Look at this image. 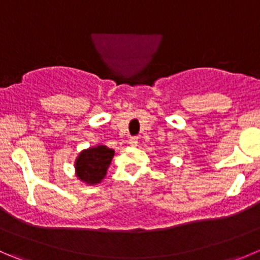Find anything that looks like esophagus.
Returning a JSON list of instances; mask_svg holds the SVG:
<instances>
[{
	"label": "esophagus",
	"mask_w": 260,
	"mask_h": 260,
	"mask_svg": "<svg viewBox=\"0 0 260 260\" xmlns=\"http://www.w3.org/2000/svg\"><path fill=\"white\" fill-rule=\"evenodd\" d=\"M129 145L131 146L136 147L138 145V138L137 137H131L129 138Z\"/></svg>",
	"instance_id": "obj_1"
}]
</instances>
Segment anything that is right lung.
<instances>
[{
  "label": "right lung",
  "mask_w": 260,
  "mask_h": 260,
  "mask_svg": "<svg viewBox=\"0 0 260 260\" xmlns=\"http://www.w3.org/2000/svg\"><path fill=\"white\" fill-rule=\"evenodd\" d=\"M114 156V150L106 146H97L84 150L75 161V169L79 179L88 185L99 183L105 177L108 167Z\"/></svg>",
  "instance_id": "add662e5"
}]
</instances>
